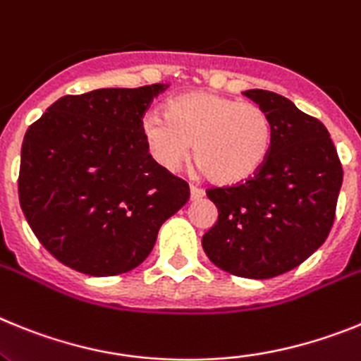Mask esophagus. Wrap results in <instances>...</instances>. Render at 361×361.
<instances>
[{
    "instance_id": "obj_1",
    "label": "esophagus",
    "mask_w": 361,
    "mask_h": 361,
    "mask_svg": "<svg viewBox=\"0 0 361 361\" xmlns=\"http://www.w3.org/2000/svg\"><path fill=\"white\" fill-rule=\"evenodd\" d=\"M203 196H205V192L200 189H196V187H190V200L192 202H196V200H202Z\"/></svg>"
}]
</instances>
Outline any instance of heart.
<instances>
[{
	"label": "heart",
	"instance_id": "obj_1",
	"mask_svg": "<svg viewBox=\"0 0 361 361\" xmlns=\"http://www.w3.org/2000/svg\"><path fill=\"white\" fill-rule=\"evenodd\" d=\"M142 134L150 156L165 171H176L190 156L219 187L243 185L258 174L272 147L267 112L250 102L196 90L180 94L165 112H149Z\"/></svg>",
	"mask_w": 361,
	"mask_h": 361
}]
</instances>
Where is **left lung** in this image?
<instances>
[{
	"instance_id": "left-lung-1",
	"label": "left lung",
	"mask_w": 361,
	"mask_h": 361,
	"mask_svg": "<svg viewBox=\"0 0 361 361\" xmlns=\"http://www.w3.org/2000/svg\"><path fill=\"white\" fill-rule=\"evenodd\" d=\"M243 94L267 112L271 152L247 183L207 190L218 219L202 245L221 271L267 280L293 271L327 240L343 171L322 121L271 90Z\"/></svg>"
}]
</instances>
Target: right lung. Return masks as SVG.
Returning <instances> with one entry per match:
<instances>
[{"label":"right lung","instance_id":"1","mask_svg":"<svg viewBox=\"0 0 361 361\" xmlns=\"http://www.w3.org/2000/svg\"><path fill=\"white\" fill-rule=\"evenodd\" d=\"M167 83L63 96L21 145L20 205L42 245L89 276L136 269L189 185L152 159L143 112Z\"/></svg>","mask_w":361,"mask_h":361}]
</instances>
